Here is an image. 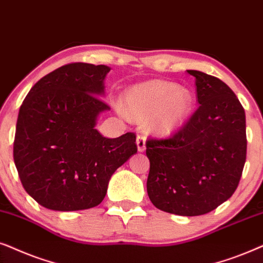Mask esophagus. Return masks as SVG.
I'll return each mask as SVG.
<instances>
[{
	"label": "esophagus",
	"instance_id": "1",
	"mask_svg": "<svg viewBox=\"0 0 263 263\" xmlns=\"http://www.w3.org/2000/svg\"><path fill=\"white\" fill-rule=\"evenodd\" d=\"M145 142H146V139L144 136H138L137 139H136V144H137V149L139 153H143L145 150V148H146Z\"/></svg>",
	"mask_w": 263,
	"mask_h": 263
}]
</instances>
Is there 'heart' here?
<instances>
[{"label": "heart", "instance_id": "b5f03b06", "mask_svg": "<svg viewBox=\"0 0 263 263\" xmlns=\"http://www.w3.org/2000/svg\"><path fill=\"white\" fill-rule=\"evenodd\" d=\"M125 113L138 122L146 121L153 135L167 137L177 132L194 108L191 91L164 80H149L129 87L122 97Z\"/></svg>", "mask_w": 263, "mask_h": 263}]
</instances>
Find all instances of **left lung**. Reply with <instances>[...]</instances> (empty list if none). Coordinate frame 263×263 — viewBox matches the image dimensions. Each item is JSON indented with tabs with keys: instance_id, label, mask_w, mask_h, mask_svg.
Wrapping results in <instances>:
<instances>
[{
	"instance_id": "8db88e82",
	"label": "left lung",
	"mask_w": 263,
	"mask_h": 263,
	"mask_svg": "<svg viewBox=\"0 0 263 263\" xmlns=\"http://www.w3.org/2000/svg\"><path fill=\"white\" fill-rule=\"evenodd\" d=\"M198 108L173 137L146 142V191L157 209L181 216L214 211L236 191L247 159L246 111L221 80L189 69Z\"/></svg>"
}]
</instances>
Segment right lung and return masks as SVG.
Wrapping results in <instances>:
<instances>
[{
    "label": "right lung",
    "mask_w": 263,
    "mask_h": 263,
    "mask_svg": "<svg viewBox=\"0 0 263 263\" xmlns=\"http://www.w3.org/2000/svg\"><path fill=\"white\" fill-rule=\"evenodd\" d=\"M109 71L83 62L62 66L38 80L20 107L14 162L24 189L45 208L99 205L115 171L137 153L135 134L107 138L96 128L110 110L101 99Z\"/></svg>",
    "instance_id": "right-lung-1"
}]
</instances>
